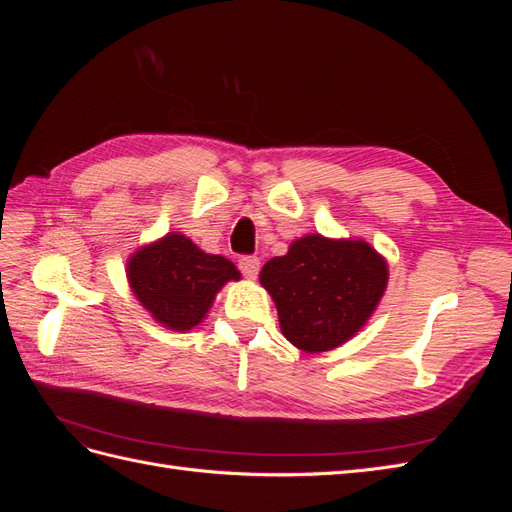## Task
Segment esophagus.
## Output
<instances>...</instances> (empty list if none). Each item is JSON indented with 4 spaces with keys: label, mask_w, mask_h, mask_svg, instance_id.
I'll return each mask as SVG.
<instances>
[{
    "label": "esophagus",
    "mask_w": 512,
    "mask_h": 512,
    "mask_svg": "<svg viewBox=\"0 0 512 512\" xmlns=\"http://www.w3.org/2000/svg\"><path fill=\"white\" fill-rule=\"evenodd\" d=\"M239 269L247 280H256V275L260 271V260L256 256H245L239 260Z\"/></svg>",
    "instance_id": "esophagus-1"
}]
</instances>
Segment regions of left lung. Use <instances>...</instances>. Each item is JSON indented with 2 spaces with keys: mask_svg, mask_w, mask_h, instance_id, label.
Segmentation results:
<instances>
[{
  "mask_svg": "<svg viewBox=\"0 0 512 512\" xmlns=\"http://www.w3.org/2000/svg\"><path fill=\"white\" fill-rule=\"evenodd\" d=\"M260 284L277 307L292 346L318 354L359 333L389 284V265L363 239H329L312 232L271 258Z\"/></svg>",
  "mask_w": 512,
  "mask_h": 512,
  "instance_id": "obj_1",
  "label": "left lung"
}]
</instances>
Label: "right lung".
Listing matches in <instances>:
<instances>
[{"label":"right lung","mask_w":512,"mask_h":512,"mask_svg":"<svg viewBox=\"0 0 512 512\" xmlns=\"http://www.w3.org/2000/svg\"><path fill=\"white\" fill-rule=\"evenodd\" d=\"M128 284L151 318L164 329L188 333L209 314L224 284L241 280L239 269L207 254L181 232H166L128 258Z\"/></svg>","instance_id":"obj_1"}]
</instances>
